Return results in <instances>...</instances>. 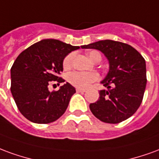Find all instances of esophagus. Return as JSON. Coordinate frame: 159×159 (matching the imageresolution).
Wrapping results in <instances>:
<instances>
[{"instance_id":"1","label":"esophagus","mask_w":159,"mask_h":159,"mask_svg":"<svg viewBox=\"0 0 159 159\" xmlns=\"http://www.w3.org/2000/svg\"><path fill=\"white\" fill-rule=\"evenodd\" d=\"M76 91L77 92H84L85 90L84 89H81V88H76Z\"/></svg>"}]
</instances>
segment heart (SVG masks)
Instances as JSON below:
<instances>
[{
  "mask_svg": "<svg viewBox=\"0 0 159 159\" xmlns=\"http://www.w3.org/2000/svg\"><path fill=\"white\" fill-rule=\"evenodd\" d=\"M74 54L70 53L63 60V68H69L71 67L73 59H74ZM89 58L96 62V61H100L102 57L101 54L97 51H91L88 53ZM99 79V75L97 73H89V72H73L70 75H68V80L70 81L72 84H74L75 86L79 88H86L88 87L91 83H93L95 81H97Z\"/></svg>",
  "mask_w": 159,
  "mask_h": 159,
  "instance_id": "1",
  "label": "heart"
}]
</instances>
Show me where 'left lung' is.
<instances>
[{"mask_svg": "<svg viewBox=\"0 0 159 159\" xmlns=\"http://www.w3.org/2000/svg\"><path fill=\"white\" fill-rule=\"evenodd\" d=\"M102 52L109 70L101 84L98 101L90 104L93 115L101 121L118 124L131 117L141 105L147 84L146 61L140 53L125 43L105 40L81 46Z\"/></svg>", "mask_w": 159, "mask_h": 159, "instance_id": "left-lung-1", "label": "left lung"}]
</instances>
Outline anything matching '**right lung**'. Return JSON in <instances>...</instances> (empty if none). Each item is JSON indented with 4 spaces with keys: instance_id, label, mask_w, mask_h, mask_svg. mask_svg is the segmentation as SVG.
Returning <instances> with one entry per match:
<instances>
[{
    "instance_id": "add662e5",
    "label": "right lung",
    "mask_w": 159,
    "mask_h": 159,
    "mask_svg": "<svg viewBox=\"0 0 159 159\" xmlns=\"http://www.w3.org/2000/svg\"><path fill=\"white\" fill-rule=\"evenodd\" d=\"M80 46L54 39L34 43L18 55L11 68V92L18 110L36 124H49L65 113L75 88L66 83L57 91L48 90L50 81L64 82L58 75L63 60Z\"/></svg>"
}]
</instances>
